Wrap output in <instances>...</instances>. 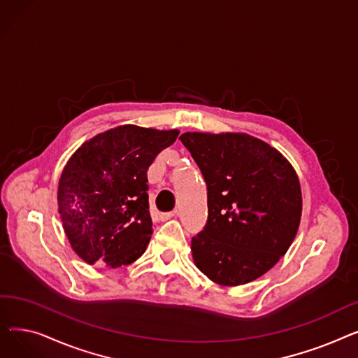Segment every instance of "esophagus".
<instances>
[{
  "instance_id": "obj_1",
  "label": "esophagus",
  "mask_w": 358,
  "mask_h": 358,
  "mask_svg": "<svg viewBox=\"0 0 358 358\" xmlns=\"http://www.w3.org/2000/svg\"><path fill=\"white\" fill-rule=\"evenodd\" d=\"M174 215H176V212H164V213H159V220L165 222V220H168V219L174 217Z\"/></svg>"
}]
</instances>
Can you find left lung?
Segmentation results:
<instances>
[{
	"instance_id": "obj_1",
	"label": "left lung",
	"mask_w": 358,
	"mask_h": 358,
	"mask_svg": "<svg viewBox=\"0 0 358 358\" xmlns=\"http://www.w3.org/2000/svg\"><path fill=\"white\" fill-rule=\"evenodd\" d=\"M208 185V220L192 238L196 266L222 286L250 283L286 254L302 216L293 166L245 134L180 136Z\"/></svg>"
}]
</instances>
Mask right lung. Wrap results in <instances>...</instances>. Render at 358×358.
<instances>
[{
	"mask_svg": "<svg viewBox=\"0 0 358 358\" xmlns=\"http://www.w3.org/2000/svg\"><path fill=\"white\" fill-rule=\"evenodd\" d=\"M177 136L124 124L71 157L59 180V213L72 250L88 264L122 267L145 252L152 235L146 173Z\"/></svg>",
	"mask_w": 358,
	"mask_h": 358,
	"instance_id": "add662e5",
	"label": "right lung"
}]
</instances>
